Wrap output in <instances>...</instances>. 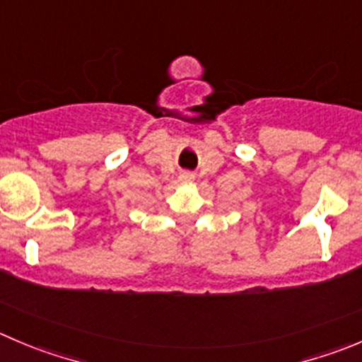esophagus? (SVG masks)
I'll list each match as a JSON object with an SVG mask.
<instances>
[{
	"label": "esophagus",
	"instance_id": "obj_1",
	"mask_svg": "<svg viewBox=\"0 0 362 362\" xmlns=\"http://www.w3.org/2000/svg\"><path fill=\"white\" fill-rule=\"evenodd\" d=\"M178 180L184 182V184H191V182H194V175L189 173V171H184V173L178 175Z\"/></svg>",
	"mask_w": 362,
	"mask_h": 362
}]
</instances>
